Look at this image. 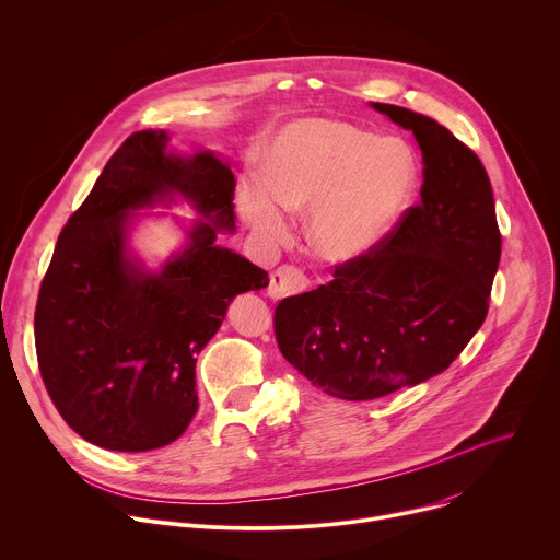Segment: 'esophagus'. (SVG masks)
Wrapping results in <instances>:
<instances>
[{
    "mask_svg": "<svg viewBox=\"0 0 560 560\" xmlns=\"http://www.w3.org/2000/svg\"><path fill=\"white\" fill-rule=\"evenodd\" d=\"M308 278L304 276L302 269L291 267V265H282L271 273V284H269V295L273 300L287 298V295H295L302 293L304 289H308Z\"/></svg>",
    "mask_w": 560,
    "mask_h": 560,
    "instance_id": "34e87169",
    "label": "esophagus"
}]
</instances>
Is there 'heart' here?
<instances>
[{
	"label": "heart",
	"mask_w": 560,
	"mask_h": 560,
	"mask_svg": "<svg viewBox=\"0 0 560 560\" xmlns=\"http://www.w3.org/2000/svg\"><path fill=\"white\" fill-rule=\"evenodd\" d=\"M417 185L412 148L397 137L328 119L287 126L265 161V187L241 191V211L267 238H284L293 213L311 211L308 241L328 262H351L397 225Z\"/></svg>",
	"instance_id": "heart-1"
}]
</instances>
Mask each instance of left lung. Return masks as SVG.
<instances>
[{
  "label": "left lung",
  "instance_id": "left-lung-1",
  "mask_svg": "<svg viewBox=\"0 0 560 560\" xmlns=\"http://www.w3.org/2000/svg\"><path fill=\"white\" fill-rule=\"evenodd\" d=\"M412 130L423 159L421 200L369 254L332 280L280 300L284 360L326 395L366 401L448 369L481 328L501 258L492 185L448 128L408 107L373 103Z\"/></svg>",
  "mask_w": 560,
  "mask_h": 560
}]
</instances>
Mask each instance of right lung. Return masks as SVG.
Masks as SVG:
<instances>
[{
	"label": "right lung",
	"mask_w": 560,
	"mask_h": 560,
	"mask_svg": "<svg viewBox=\"0 0 560 560\" xmlns=\"http://www.w3.org/2000/svg\"><path fill=\"white\" fill-rule=\"evenodd\" d=\"M167 135L141 130L109 156L68 218L42 280L35 349L63 421L105 451L145 453L176 441L198 410L196 358L232 300L267 271L215 245L234 228L236 178L211 152L165 154ZM178 190L213 223L161 275L125 256L132 208Z\"/></svg>",
	"instance_id": "right-lung-1"
}]
</instances>
